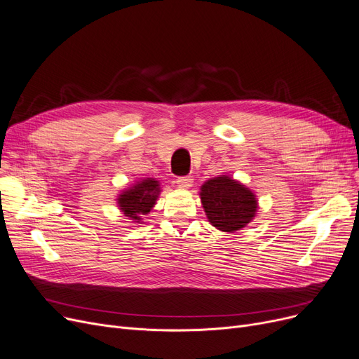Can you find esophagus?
I'll list each match as a JSON object with an SVG mask.
<instances>
[{
	"instance_id": "1",
	"label": "esophagus",
	"mask_w": 359,
	"mask_h": 359,
	"mask_svg": "<svg viewBox=\"0 0 359 359\" xmlns=\"http://www.w3.org/2000/svg\"><path fill=\"white\" fill-rule=\"evenodd\" d=\"M177 184H178L180 189L187 190V189H190L191 185H193V178L191 177H180L177 180Z\"/></svg>"
}]
</instances>
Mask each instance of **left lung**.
Here are the masks:
<instances>
[{
  "instance_id": "left-lung-1",
  "label": "left lung",
  "mask_w": 359,
  "mask_h": 359,
  "mask_svg": "<svg viewBox=\"0 0 359 359\" xmlns=\"http://www.w3.org/2000/svg\"><path fill=\"white\" fill-rule=\"evenodd\" d=\"M200 200L209 222L225 233L245 228L257 210L255 193L226 175L208 180L200 187Z\"/></svg>"
}]
</instances>
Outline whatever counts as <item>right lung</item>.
<instances>
[{
	"label": "right lung",
	"mask_w": 359,
	"mask_h": 359,
	"mask_svg": "<svg viewBox=\"0 0 359 359\" xmlns=\"http://www.w3.org/2000/svg\"><path fill=\"white\" fill-rule=\"evenodd\" d=\"M159 194V181H156V178H144L118 196V206L128 219L140 222L142 215H147L153 209Z\"/></svg>",
	"instance_id": "right-lung-1"
}]
</instances>
